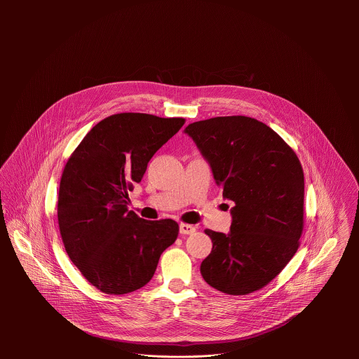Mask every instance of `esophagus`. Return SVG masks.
Segmentation results:
<instances>
[{"instance_id": "34e87169", "label": "esophagus", "mask_w": 359, "mask_h": 359, "mask_svg": "<svg viewBox=\"0 0 359 359\" xmlns=\"http://www.w3.org/2000/svg\"><path fill=\"white\" fill-rule=\"evenodd\" d=\"M196 231V228L194 225H189V224H181L180 225V233L181 235H191Z\"/></svg>"}]
</instances>
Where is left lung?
I'll return each mask as SVG.
<instances>
[{
  "instance_id": "8db88e82",
  "label": "left lung",
  "mask_w": 359,
  "mask_h": 359,
  "mask_svg": "<svg viewBox=\"0 0 359 359\" xmlns=\"http://www.w3.org/2000/svg\"><path fill=\"white\" fill-rule=\"evenodd\" d=\"M185 133L232 201L228 235L205 229L212 250L205 282L243 296L266 286L296 255L304 228V172L296 152L266 124L248 116L212 117Z\"/></svg>"
}]
</instances>
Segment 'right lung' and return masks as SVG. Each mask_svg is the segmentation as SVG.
Instances as JSON below:
<instances>
[{"instance_id": "obj_1", "label": "right lung", "mask_w": 359, "mask_h": 359, "mask_svg": "<svg viewBox=\"0 0 359 359\" xmlns=\"http://www.w3.org/2000/svg\"><path fill=\"white\" fill-rule=\"evenodd\" d=\"M182 117L117 113L100 121L70 154L59 184L57 224L65 250L106 294H126L154 276L180 232L174 219L147 221L128 211V192L180 128Z\"/></svg>"}]
</instances>
